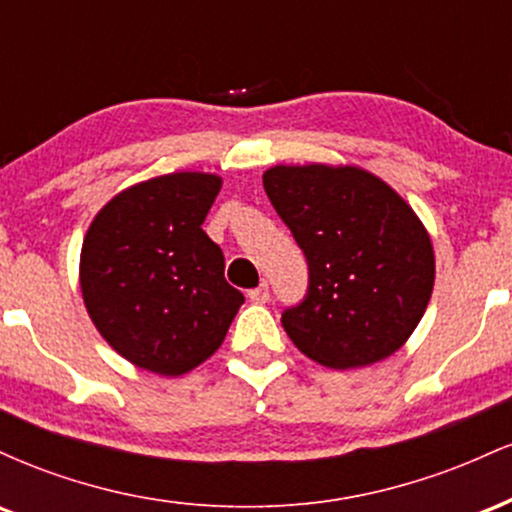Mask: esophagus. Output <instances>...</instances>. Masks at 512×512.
<instances>
[{
    "instance_id": "1",
    "label": "esophagus",
    "mask_w": 512,
    "mask_h": 512,
    "mask_svg": "<svg viewBox=\"0 0 512 512\" xmlns=\"http://www.w3.org/2000/svg\"><path fill=\"white\" fill-rule=\"evenodd\" d=\"M248 298L252 303H267L269 301V284L267 281H262L260 286H255V289L248 291Z\"/></svg>"
}]
</instances>
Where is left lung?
Masks as SVG:
<instances>
[{"mask_svg":"<svg viewBox=\"0 0 512 512\" xmlns=\"http://www.w3.org/2000/svg\"><path fill=\"white\" fill-rule=\"evenodd\" d=\"M264 192L308 262V289L281 313L291 342L334 370L383 361L433 291V248L409 204L358 168L276 166Z\"/></svg>","mask_w":512,"mask_h":512,"instance_id":"left-lung-1","label":"left lung"}]
</instances>
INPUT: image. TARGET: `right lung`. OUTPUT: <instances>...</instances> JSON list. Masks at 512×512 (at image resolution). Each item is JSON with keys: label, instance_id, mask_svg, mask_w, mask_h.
I'll use <instances>...</instances> for the list:
<instances>
[{"label": "right lung", "instance_id": "1", "mask_svg": "<svg viewBox=\"0 0 512 512\" xmlns=\"http://www.w3.org/2000/svg\"><path fill=\"white\" fill-rule=\"evenodd\" d=\"M221 180L173 173L139 182L101 209L81 248V291L117 354L182 375L219 349L245 296L202 231Z\"/></svg>", "mask_w": 512, "mask_h": 512}]
</instances>
